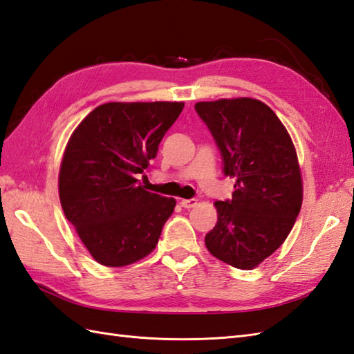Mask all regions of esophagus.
<instances>
[{
	"instance_id": "obj_1",
	"label": "esophagus",
	"mask_w": 354,
	"mask_h": 354,
	"mask_svg": "<svg viewBox=\"0 0 354 354\" xmlns=\"http://www.w3.org/2000/svg\"><path fill=\"white\" fill-rule=\"evenodd\" d=\"M196 204H198L196 199H183V201H181V207H184V208H187V209L196 207Z\"/></svg>"
}]
</instances>
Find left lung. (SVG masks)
<instances>
[{
	"instance_id": "1",
	"label": "left lung",
	"mask_w": 354,
	"mask_h": 354,
	"mask_svg": "<svg viewBox=\"0 0 354 354\" xmlns=\"http://www.w3.org/2000/svg\"><path fill=\"white\" fill-rule=\"evenodd\" d=\"M219 147L223 175L234 178L232 198L217 201V223L207 250L250 270L289 236L303 202V181L288 131L260 100L221 99L194 104Z\"/></svg>"
}]
</instances>
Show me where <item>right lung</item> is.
Wrapping results in <instances>:
<instances>
[{
	"label": "right lung",
	"instance_id": "obj_1",
	"mask_svg": "<svg viewBox=\"0 0 354 354\" xmlns=\"http://www.w3.org/2000/svg\"><path fill=\"white\" fill-rule=\"evenodd\" d=\"M181 102L104 103L66 145L59 198L95 261L120 268L155 250L176 201L145 190L137 175L183 112Z\"/></svg>",
	"mask_w": 354,
	"mask_h": 354
}]
</instances>
